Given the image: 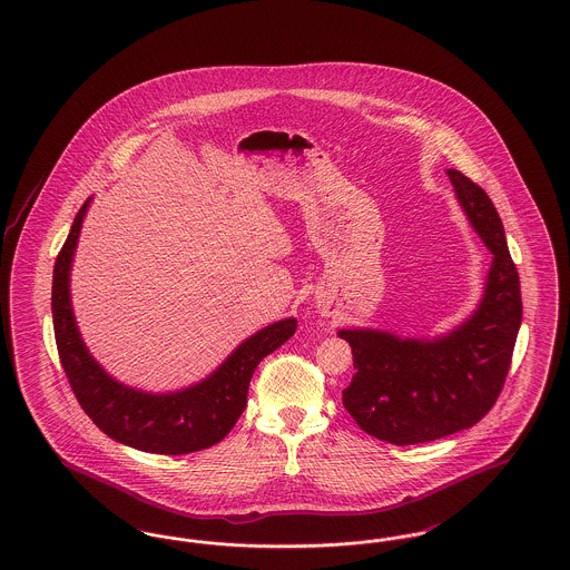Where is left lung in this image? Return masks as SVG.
<instances>
[{
  "mask_svg": "<svg viewBox=\"0 0 570 570\" xmlns=\"http://www.w3.org/2000/svg\"><path fill=\"white\" fill-rule=\"evenodd\" d=\"M458 203L491 252L476 309L444 335L402 337L382 328H342L353 348L354 376L344 407L379 440L406 446L455 434L495 404L521 326V291L504 226L488 191L446 170Z\"/></svg>",
  "mask_w": 570,
  "mask_h": 570,
  "instance_id": "8db88e82",
  "label": "left lung"
}]
</instances>
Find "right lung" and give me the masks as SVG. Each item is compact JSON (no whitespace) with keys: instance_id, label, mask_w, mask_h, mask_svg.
<instances>
[{"instance_id":"1","label":"right lung","mask_w":570,"mask_h":570,"mask_svg":"<svg viewBox=\"0 0 570 570\" xmlns=\"http://www.w3.org/2000/svg\"><path fill=\"white\" fill-rule=\"evenodd\" d=\"M89 203L91 198L85 200L75 217L53 269L55 342L68 382L85 414L126 446L158 455H186L209 449L235 428L247 404L254 370L295 335L297 318H284L256 331L207 379L179 391L149 393L112 379L87 351L70 298L72 258Z\"/></svg>"}]
</instances>
